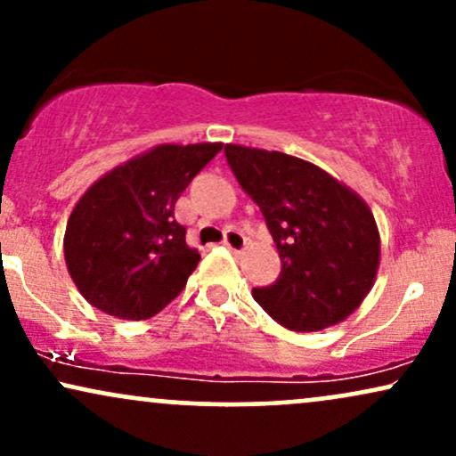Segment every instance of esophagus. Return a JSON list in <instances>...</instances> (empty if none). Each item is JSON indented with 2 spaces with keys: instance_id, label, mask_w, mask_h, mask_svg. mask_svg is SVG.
Returning a JSON list of instances; mask_svg holds the SVG:
<instances>
[{
  "instance_id": "obj_1",
  "label": "esophagus",
  "mask_w": 456,
  "mask_h": 456,
  "mask_svg": "<svg viewBox=\"0 0 456 456\" xmlns=\"http://www.w3.org/2000/svg\"><path fill=\"white\" fill-rule=\"evenodd\" d=\"M223 244L227 246L229 250H233V253H242V250L246 248V238L240 232L232 229V232H227V235H224Z\"/></svg>"
}]
</instances>
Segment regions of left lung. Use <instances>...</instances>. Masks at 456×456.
<instances>
[{
  "label": "left lung",
  "instance_id": "1",
  "mask_svg": "<svg viewBox=\"0 0 456 456\" xmlns=\"http://www.w3.org/2000/svg\"><path fill=\"white\" fill-rule=\"evenodd\" d=\"M224 156L279 248L281 276L253 289L255 300L294 332L347 319L379 268L381 240L369 203L322 167L282 151L227 143Z\"/></svg>",
  "mask_w": 456,
  "mask_h": 456
}]
</instances>
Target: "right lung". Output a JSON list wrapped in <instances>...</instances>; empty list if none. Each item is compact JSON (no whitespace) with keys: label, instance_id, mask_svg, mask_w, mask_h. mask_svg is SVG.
<instances>
[{"label":"right lung","instance_id":"obj_1","mask_svg":"<svg viewBox=\"0 0 456 456\" xmlns=\"http://www.w3.org/2000/svg\"><path fill=\"white\" fill-rule=\"evenodd\" d=\"M223 143H162L113 167L83 192L64 235L81 296L118 319L154 317L180 296L197 248L175 221V201Z\"/></svg>","mask_w":456,"mask_h":456}]
</instances>
